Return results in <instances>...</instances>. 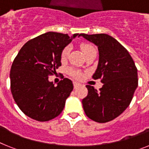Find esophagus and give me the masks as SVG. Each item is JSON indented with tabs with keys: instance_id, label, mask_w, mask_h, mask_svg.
I'll use <instances>...</instances> for the list:
<instances>
[{
	"instance_id": "obj_1",
	"label": "esophagus",
	"mask_w": 149,
	"mask_h": 149,
	"mask_svg": "<svg viewBox=\"0 0 149 149\" xmlns=\"http://www.w3.org/2000/svg\"><path fill=\"white\" fill-rule=\"evenodd\" d=\"M80 86H81V84H79L77 82H74V89L79 87Z\"/></svg>"
}]
</instances>
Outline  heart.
Wrapping results in <instances>:
<instances>
[{"label": "heart", "instance_id": "b5f03b06", "mask_svg": "<svg viewBox=\"0 0 149 149\" xmlns=\"http://www.w3.org/2000/svg\"><path fill=\"white\" fill-rule=\"evenodd\" d=\"M95 49L93 48V46L90 45L89 44H82L81 45V50H82L83 53L84 54V55H86V54L89 53V51H92V50ZM68 52H69V47H66L62 51V53H61V59L63 60H65L67 58V56H68ZM72 74H73L74 77H79L81 76V74L79 73L78 72H75V71H73L72 70Z\"/></svg>", "mask_w": 149, "mask_h": 149}]
</instances>
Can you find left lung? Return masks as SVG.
Wrapping results in <instances>:
<instances>
[{
  "label": "left lung",
  "instance_id": "obj_1",
  "mask_svg": "<svg viewBox=\"0 0 149 149\" xmlns=\"http://www.w3.org/2000/svg\"><path fill=\"white\" fill-rule=\"evenodd\" d=\"M80 36L98 47V63L93 77L101 79L100 92L86 85L88 95L82 100L89 119L105 123L116 119L127 109L138 86L137 68L128 51L120 43L105 33Z\"/></svg>",
  "mask_w": 149,
  "mask_h": 149
}]
</instances>
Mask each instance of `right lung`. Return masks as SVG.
Returning a JSON list of instances; mask_svg holds the SVG:
<instances>
[{"instance_id":"right-lung-1","label":"right lung","mask_w":149,"mask_h":149,"mask_svg":"<svg viewBox=\"0 0 149 149\" xmlns=\"http://www.w3.org/2000/svg\"><path fill=\"white\" fill-rule=\"evenodd\" d=\"M80 36L48 32L28 41L21 48L10 71L11 92L24 113L33 119L45 122L63 111L73 89L71 80L64 78L57 86L48 80L61 65V53Z\"/></svg>"}]
</instances>
